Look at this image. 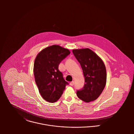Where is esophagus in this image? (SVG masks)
<instances>
[{"instance_id": "obj_1", "label": "esophagus", "mask_w": 134, "mask_h": 134, "mask_svg": "<svg viewBox=\"0 0 134 134\" xmlns=\"http://www.w3.org/2000/svg\"><path fill=\"white\" fill-rule=\"evenodd\" d=\"M70 86H74V81H71V82L70 83Z\"/></svg>"}]
</instances>
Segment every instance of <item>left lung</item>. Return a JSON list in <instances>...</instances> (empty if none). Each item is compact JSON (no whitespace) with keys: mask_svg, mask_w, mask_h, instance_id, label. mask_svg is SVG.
Segmentation results:
<instances>
[{"mask_svg":"<svg viewBox=\"0 0 134 134\" xmlns=\"http://www.w3.org/2000/svg\"><path fill=\"white\" fill-rule=\"evenodd\" d=\"M74 56L80 64L85 77L83 87L77 90V96L85 102L97 99L106 83V70L102 59L89 48L74 49Z\"/></svg>","mask_w":134,"mask_h":134,"instance_id":"obj_1","label":"left lung"}]
</instances>
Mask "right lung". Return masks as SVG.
<instances>
[{
    "instance_id": "add662e5",
    "label": "right lung",
    "mask_w": 134,
    "mask_h": 134,
    "mask_svg": "<svg viewBox=\"0 0 134 134\" xmlns=\"http://www.w3.org/2000/svg\"><path fill=\"white\" fill-rule=\"evenodd\" d=\"M70 54L69 49L54 45L43 49L36 58L35 81L40 94L47 102L57 101L69 85L58 68L61 61Z\"/></svg>"
}]
</instances>
